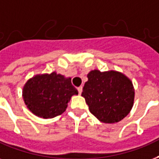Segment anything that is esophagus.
<instances>
[{
  "label": "esophagus",
  "mask_w": 159,
  "mask_h": 159,
  "mask_svg": "<svg viewBox=\"0 0 159 159\" xmlns=\"http://www.w3.org/2000/svg\"><path fill=\"white\" fill-rule=\"evenodd\" d=\"M77 91H78V93H79V94H81L82 92V87H79V88H77Z\"/></svg>",
  "instance_id": "1"
}]
</instances>
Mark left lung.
I'll list each match as a JSON object with an SVG mask.
<instances>
[{
  "label": "left lung",
  "instance_id": "8db88e82",
  "mask_svg": "<svg viewBox=\"0 0 159 159\" xmlns=\"http://www.w3.org/2000/svg\"><path fill=\"white\" fill-rule=\"evenodd\" d=\"M82 96L91 113L104 123H118L133 108L134 88L125 74L114 70L88 72Z\"/></svg>",
  "mask_w": 159,
  "mask_h": 159
}]
</instances>
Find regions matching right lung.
<instances>
[{"instance_id": "add662e5", "label": "right lung", "mask_w": 159, "mask_h": 159, "mask_svg": "<svg viewBox=\"0 0 159 159\" xmlns=\"http://www.w3.org/2000/svg\"><path fill=\"white\" fill-rule=\"evenodd\" d=\"M71 80L56 71L35 75L23 86V101L36 117L47 119L62 114L71 97L78 94Z\"/></svg>"}]
</instances>
